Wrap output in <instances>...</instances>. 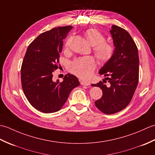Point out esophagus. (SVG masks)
<instances>
[{"label": "esophagus", "mask_w": 155, "mask_h": 155, "mask_svg": "<svg viewBox=\"0 0 155 155\" xmlns=\"http://www.w3.org/2000/svg\"><path fill=\"white\" fill-rule=\"evenodd\" d=\"M81 84L82 85H84V86H89V85H90L89 82L87 81H82L81 82Z\"/></svg>", "instance_id": "34e87169"}]
</instances>
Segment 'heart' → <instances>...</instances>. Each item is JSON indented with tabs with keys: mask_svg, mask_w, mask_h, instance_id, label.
<instances>
[{
	"mask_svg": "<svg viewBox=\"0 0 155 155\" xmlns=\"http://www.w3.org/2000/svg\"><path fill=\"white\" fill-rule=\"evenodd\" d=\"M87 41L94 46L93 52L97 60L101 63H105L113 57L114 48L110 43L106 42L104 36L97 29L90 28L84 32ZM68 47V44L66 45ZM96 68V62L92 57H84L72 61L69 70L72 74L81 78L89 77Z\"/></svg>",
	"mask_w": 155,
	"mask_h": 155,
	"instance_id": "1",
	"label": "heart"
}]
</instances>
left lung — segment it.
<instances>
[{
  "label": "left lung",
  "mask_w": 155,
  "mask_h": 155,
  "mask_svg": "<svg viewBox=\"0 0 155 155\" xmlns=\"http://www.w3.org/2000/svg\"><path fill=\"white\" fill-rule=\"evenodd\" d=\"M111 28L114 54L99 71L110 84L107 86L102 81L92 84L103 91V96L94 104L107 114L118 113L128 106L137 88L139 73L138 48L133 38L123 28L116 25Z\"/></svg>",
  "instance_id": "8db88e82"
}]
</instances>
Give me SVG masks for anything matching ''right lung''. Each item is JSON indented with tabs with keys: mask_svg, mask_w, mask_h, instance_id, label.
Here are the masks:
<instances>
[{
	"mask_svg": "<svg viewBox=\"0 0 155 155\" xmlns=\"http://www.w3.org/2000/svg\"><path fill=\"white\" fill-rule=\"evenodd\" d=\"M72 28L59 27L38 35L29 45L23 59L21 70L23 92L32 106L42 113L60 110L72 90L80 84L77 77L69 73L61 83L52 78L58 67L62 40Z\"/></svg>",
	"mask_w": 155,
	"mask_h": 155,
	"instance_id": "obj_1",
	"label": "right lung"
}]
</instances>
